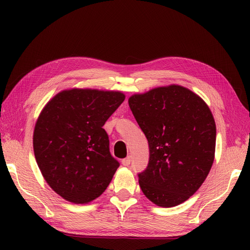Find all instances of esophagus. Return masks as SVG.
Listing matches in <instances>:
<instances>
[{"label":"esophagus","mask_w":250,"mask_h":250,"mask_svg":"<svg viewBox=\"0 0 250 250\" xmlns=\"http://www.w3.org/2000/svg\"><path fill=\"white\" fill-rule=\"evenodd\" d=\"M130 164H131V157H126L125 159H122V166L129 167Z\"/></svg>","instance_id":"obj_1"}]
</instances>
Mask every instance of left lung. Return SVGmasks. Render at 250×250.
<instances>
[{
    "instance_id": "obj_1",
    "label": "left lung",
    "mask_w": 250,
    "mask_h": 250,
    "mask_svg": "<svg viewBox=\"0 0 250 250\" xmlns=\"http://www.w3.org/2000/svg\"><path fill=\"white\" fill-rule=\"evenodd\" d=\"M129 105L149 146L148 166L137 174L143 193L158 206L183 203L214 162L216 125L208 106L176 84L132 95Z\"/></svg>"
}]
</instances>
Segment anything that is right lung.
Instances as JSON below:
<instances>
[{
    "mask_svg": "<svg viewBox=\"0 0 250 250\" xmlns=\"http://www.w3.org/2000/svg\"><path fill=\"white\" fill-rule=\"evenodd\" d=\"M124 101L121 92L72 89L58 93L41 113L33 134L35 159L63 199L88 203L107 188L120 163L110 155L103 125Z\"/></svg>",
    "mask_w": 250,
    "mask_h": 250,
    "instance_id": "right-lung-1",
    "label": "right lung"
}]
</instances>
